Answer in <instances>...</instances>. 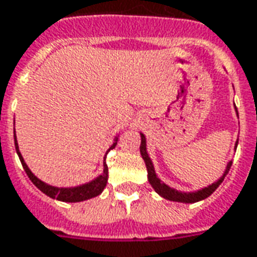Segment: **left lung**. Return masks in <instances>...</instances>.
Returning <instances> with one entry per match:
<instances>
[{"mask_svg":"<svg viewBox=\"0 0 257 257\" xmlns=\"http://www.w3.org/2000/svg\"><path fill=\"white\" fill-rule=\"evenodd\" d=\"M140 152H141V157H143L144 162H146L147 171H148V180H150V183H151L152 187L155 189V192L158 193V194H161L164 199L171 200V201H179V203H196V201H200V200L207 199V197H208L211 193L215 192V189L222 183V180H224V178L226 176V173L229 172L231 165H232V161H231V162L226 165V169L225 172H224V175H222V178H220L217 182H214L213 185H210L208 187H204V189H201L199 192L194 193H182L178 192V190H175V189H171L169 186H166L165 183H162V182L157 178L155 171H154V165H152L151 159H150L148 154H147L146 137H144V134H141Z\"/></svg>","mask_w":257,"mask_h":257,"instance_id":"left-lung-1","label":"left lung"}]
</instances>
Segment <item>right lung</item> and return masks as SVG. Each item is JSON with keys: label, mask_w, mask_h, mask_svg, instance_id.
Masks as SVG:
<instances>
[{"label": "right lung", "mask_w": 257, "mask_h": 257, "mask_svg": "<svg viewBox=\"0 0 257 257\" xmlns=\"http://www.w3.org/2000/svg\"><path fill=\"white\" fill-rule=\"evenodd\" d=\"M116 147V143L110 147V150H113ZM15 148H17L18 155H19V159L22 162V166H24L25 172L29 176V179L32 180V183L36 186L37 189L40 192H43L44 194H47L51 199H57L60 201H67V203H77V201H84V200L92 199L95 196H98L100 193L103 192V189L106 187V183H107V165L105 164V168H103V173L98 176L95 180H92L89 183L82 186H78V187H70V189H60V187H53V186H49L43 183L42 180H39L31 172V169L28 168V165L25 164L24 158L19 152V148H18L17 143V136H15ZM109 150V151H110Z\"/></svg>", "instance_id": "1"}]
</instances>
